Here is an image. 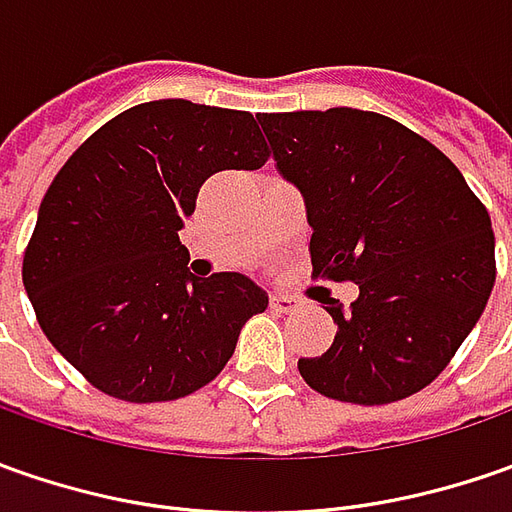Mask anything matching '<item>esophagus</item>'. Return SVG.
Listing matches in <instances>:
<instances>
[{"label": "esophagus", "mask_w": 512, "mask_h": 512, "mask_svg": "<svg viewBox=\"0 0 512 512\" xmlns=\"http://www.w3.org/2000/svg\"><path fill=\"white\" fill-rule=\"evenodd\" d=\"M270 307L279 310V313H290V310L299 307V299H293V296H287V293H273V296H270Z\"/></svg>", "instance_id": "esophagus-1"}]
</instances>
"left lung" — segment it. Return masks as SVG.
<instances>
[{"instance_id":"1","label":"left lung","mask_w":512,"mask_h":512,"mask_svg":"<svg viewBox=\"0 0 512 512\" xmlns=\"http://www.w3.org/2000/svg\"><path fill=\"white\" fill-rule=\"evenodd\" d=\"M276 168L302 190L313 276L356 282L327 353L299 359L322 396L390 404L456 356L496 282L490 213L459 168L402 122L356 108L270 113Z\"/></svg>"}]
</instances>
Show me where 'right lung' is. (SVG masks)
Here are the masks:
<instances>
[{"mask_svg":"<svg viewBox=\"0 0 512 512\" xmlns=\"http://www.w3.org/2000/svg\"><path fill=\"white\" fill-rule=\"evenodd\" d=\"M256 119L145 102L105 122L50 182L22 282L50 344L96 390L136 404L190 396L267 307L242 273L196 279L179 242L205 179L267 162Z\"/></svg>","mask_w":512,"mask_h":512,"instance_id":"obj_1","label":"right lung"}]
</instances>
